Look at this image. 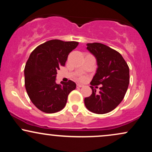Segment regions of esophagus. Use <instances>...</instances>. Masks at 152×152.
I'll return each mask as SVG.
<instances>
[{"instance_id": "1", "label": "esophagus", "mask_w": 152, "mask_h": 152, "mask_svg": "<svg viewBox=\"0 0 152 152\" xmlns=\"http://www.w3.org/2000/svg\"><path fill=\"white\" fill-rule=\"evenodd\" d=\"M81 87H83V85L78 83V84H77V88H81Z\"/></svg>"}]
</instances>
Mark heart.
<instances>
[{
    "label": "heart",
    "mask_w": 152,
    "mask_h": 152,
    "mask_svg": "<svg viewBox=\"0 0 152 152\" xmlns=\"http://www.w3.org/2000/svg\"><path fill=\"white\" fill-rule=\"evenodd\" d=\"M86 76H84V75H81V76H80V77L78 78V81L81 82L86 81Z\"/></svg>",
    "instance_id": "1"
}]
</instances>
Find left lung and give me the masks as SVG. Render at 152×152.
<instances>
[{"instance_id":"8db88e82","label":"left lung","mask_w":152,"mask_h":152,"mask_svg":"<svg viewBox=\"0 0 152 152\" xmlns=\"http://www.w3.org/2000/svg\"><path fill=\"white\" fill-rule=\"evenodd\" d=\"M87 49L96 57L98 69L91 84L92 94L84 99L87 109L98 114L109 113L124 98L129 83V68L118 51L100 43H87Z\"/></svg>"}]
</instances>
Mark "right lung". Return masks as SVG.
<instances>
[{
	"mask_svg": "<svg viewBox=\"0 0 152 152\" xmlns=\"http://www.w3.org/2000/svg\"><path fill=\"white\" fill-rule=\"evenodd\" d=\"M78 45L76 41L50 40L36 47L28 59L24 69L26 89L33 104L43 112L53 114L62 110L69 94L76 88L75 82L69 80L58 84L56 77Z\"/></svg>",
	"mask_w": 152,
	"mask_h": 152,
	"instance_id": "add662e5",
	"label": "right lung"
}]
</instances>
